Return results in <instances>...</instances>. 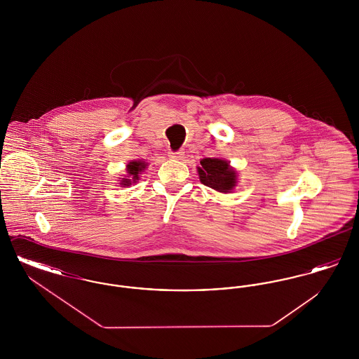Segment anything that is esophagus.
Listing matches in <instances>:
<instances>
[{"label": "esophagus", "instance_id": "1", "mask_svg": "<svg viewBox=\"0 0 359 359\" xmlns=\"http://www.w3.org/2000/svg\"><path fill=\"white\" fill-rule=\"evenodd\" d=\"M170 157L175 160H183L184 158V152L183 151H177V152H170Z\"/></svg>", "mask_w": 359, "mask_h": 359}]
</instances>
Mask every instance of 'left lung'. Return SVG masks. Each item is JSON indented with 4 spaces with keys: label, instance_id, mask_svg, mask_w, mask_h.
<instances>
[{
    "label": "left lung",
    "instance_id": "1",
    "mask_svg": "<svg viewBox=\"0 0 359 359\" xmlns=\"http://www.w3.org/2000/svg\"><path fill=\"white\" fill-rule=\"evenodd\" d=\"M201 182L218 192H231L237 184V171L230 167V164L215 157H207L201 160V167H198Z\"/></svg>",
    "mask_w": 359,
    "mask_h": 359
}]
</instances>
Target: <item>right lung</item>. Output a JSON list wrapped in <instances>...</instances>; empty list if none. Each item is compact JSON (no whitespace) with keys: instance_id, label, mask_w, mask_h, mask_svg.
Returning a JSON list of instances; mask_svg holds the SVG:
<instances>
[{"instance_id":"1","label":"right lung","mask_w":359,"mask_h":359,"mask_svg":"<svg viewBox=\"0 0 359 359\" xmlns=\"http://www.w3.org/2000/svg\"><path fill=\"white\" fill-rule=\"evenodd\" d=\"M147 168V163L141 161V160H133L130 161L128 165H126V171H128V176L126 177H122L121 180V186L123 187H128L130 186L132 183H136L137 180L140 179V173L145 171Z\"/></svg>"}]
</instances>
